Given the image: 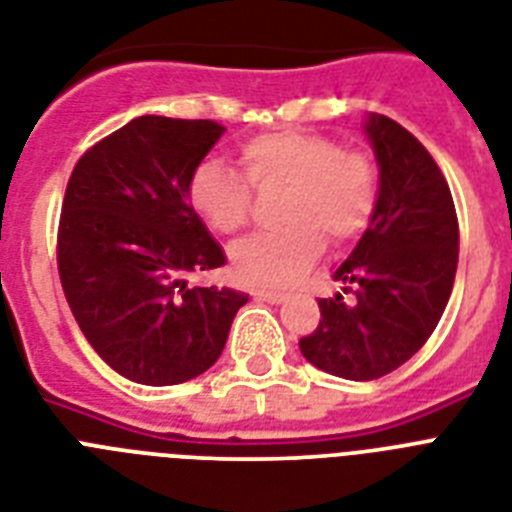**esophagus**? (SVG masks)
<instances>
[{"mask_svg":"<svg viewBox=\"0 0 512 512\" xmlns=\"http://www.w3.org/2000/svg\"><path fill=\"white\" fill-rule=\"evenodd\" d=\"M252 296H255V299H260V302H270V304H281V302H286V294H281V291L255 289V291H252Z\"/></svg>","mask_w":512,"mask_h":512,"instance_id":"obj_1","label":"esophagus"}]
</instances>
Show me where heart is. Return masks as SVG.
I'll return each instance as SVG.
<instances>
[{
    "label": "heart",
    "instance_id": "1",
    "mask_svg": "<svg viewBox=\"0 0 512 512\" xmlns=\"http://www.w3.org/2000/svg\"><path fill=\"white\" fill-rule=\"evenodd\" d=\"M239 169L218 161L200 163L187 197L216 234L242 231L255 210V192L286 190L278 205L283 229L255 234L231 249L234 276L247 286L286 289L333 247L354 242L380 205L382 171L362 148L343 150L336 137L309 130H273L239 145Z\"/></svg>",
    "mask_w": 512,
    "mask_h": 512
}]
</instances>
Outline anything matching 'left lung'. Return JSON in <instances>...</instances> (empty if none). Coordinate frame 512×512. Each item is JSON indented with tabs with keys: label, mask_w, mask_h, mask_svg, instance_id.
<instances>
[{
	"label": "left lung",
	"mask_w": 512,
	"mask_h": 512,
	"mask_svg": "<svg viewBox=\"0 0 512 512\" xmlns=\"http://www.w3.org/2000/svg\"><path fill=\"white\" fill-rule=\"evenodd\" d=\"M382 171L377 213L320 299V322L299 349L343 380H377L409 362L437 328L458 268V216L440 166L406 127L369 117Z\"/></svg>",
	"instance_id": "1"
}]
</instances>
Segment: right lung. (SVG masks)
<instances>
[{
  "label": "right lung",
  "mask_w": 512,
  "mask_h": 512,
  "mask_svg": "<svg viewBox=\"0 0 512 512\" xmlns=\"http://www.w3.org/2000/svg\"><path fill=\"white\" fill-rule=\"evenodd\" d=\"M223 127L213 119L137 117L85 150L70 174L57 268L83 336L143 385H179L221 356L247 294L192 286L226 263L187 184Z\"/></svg>",
  "instance_id": "right-lung-1"
}]
</instances>
